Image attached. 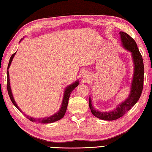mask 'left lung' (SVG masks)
<instances>
[{"instance_id": "left-lung-1", "label": "left lung", "mask_w": 152, "mask_h": 152, "mask_svg": "<svg viewBox=\"0 0 152 152\" xmlns=\"http://www.w3.org/2000/svg\"><path fill=\"white\" fill-rule=\"evenodd\" d=\"M119 34L121 35V41L124 48L132 52L133 59L134 61V74L132 84L131 92L128 98L124 102L119 105L118 107L113 111H110V112H101V111L95 110L92 106L91 100L89 98V108L93 115L103 120H115L124 115L137 102L142 95L143 90L144 66H143L142 55L138 49L136 42L132 37L124 32L121 31Z\"/></svg>"}]
</instances>
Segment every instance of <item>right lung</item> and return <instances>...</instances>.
<instances>
[{"label": "right lung", "mask_w": 152, "mask_h": 152, "mask_svg": "<svg viewBox=\"0 0 152 152\" xmlns=\"http://www.w3.org/2000/svg\"><path fill=\"white\" fill-rule=\"evenodd\" d=\"M16 54V52L15 53H13L11 57L10 58V60H9V65H8V69H9V66L10 65V64H11V62L12 61V58L14 57L15 55ZM79 85V81H77L75 83H73L71 86H68L66 87L65 91V94H64V97H63V102H62V105H61V107L59 110V111H58L57 113H56L54 115L49 117V118H40V119H36V118H31V117H29L26 115V118H27L29 120L31 121H34V122H38V123H41V124H49V123H53V122L55 121H57L58 120H59L61 118H63V116L65 115V112H66V107H67V105H68V102H69V96H70V94H71V92L73 91V90L77 86H78ZM7 91H8V94H9V95L10 97V99L11 100L12 103L14 104V105L16 107H17L18 110H19L20 112L22 111H21L19 107H18L17 105L16 104V102H15V99L14 98H13L12 96V92H11V89H10V81H9V71H7ZM24 115H25V114H24ZM26 116V115H25Z\"/></svg>", "instance_id": "right-lung-1"}]
</instances>
